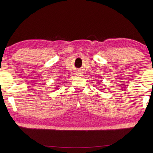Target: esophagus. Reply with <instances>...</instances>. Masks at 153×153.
I'll list each match as a JSON object with an SVG mask.
<instances>
[{
	"label": "esophagus",
	"instance_id": "esophagus-1",
	"mask_svg": "<svg viewBox=\"0 0 153 153\" xmlns=\"http://www.w3.org/2000/svg\"><path fill=\"white\" fill-rule=\"evenodd\" d=\"M77 75H79V76H82V73H79V72H78V73H77Z\"/></svg>",
	"mask_w": 153,
	"mask_h": 153
}]
</instances>
